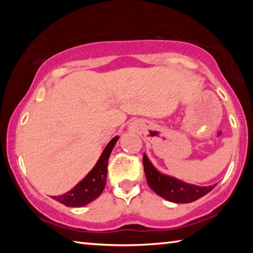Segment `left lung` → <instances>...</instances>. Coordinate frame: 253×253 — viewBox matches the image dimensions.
Listing matches in <instances>:
<instances>
[{
  "label": "left lung",
  "instance_id": "1",
  "mask_svg": "<svg viewBox=\"0 0 253 253\" xmlns=\"http://www.w3.org/2000/svg\"><path fill=\"white\" fill-rule=\"evenodd\" d=\"M144 170L149 187L157 195L173 203H191L199 200L211 192L216 184L210 186H199L194 184L185 183L176 177L161 173L152 162L148 160L146 154L143 156Z\"/></svg>",
  "mask_w": 253,
  "mask_h": 253
}]
</instances>
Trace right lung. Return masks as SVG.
I'll return each mask as SVG.
<instances>
[{"label":"right lung","instance_id":"1","mask_svg":"<svg viewBox=\"0 0 253 253\" xmlns=\"http://www.w3.org/2000/svg\"><path fill=\"white\" fill-rule=\"evenodd\" d=\"M118 139L119 136H116L107 144L93 169L74 188L62 195L52 196V199L66 207L71 208L84 207L96 200L105 188L107 182V165L111 151Z\"/></svg>","mask_w":253,"mask_h":253}]
</instances>
